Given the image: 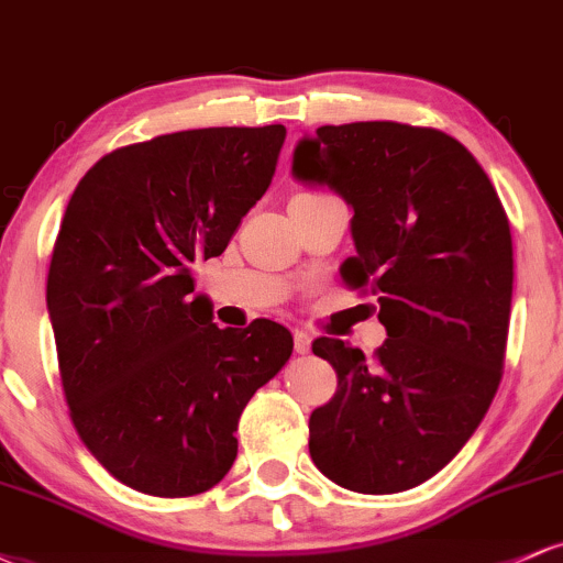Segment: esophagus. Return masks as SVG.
<instances>
[{
    "label": "esophagus",
    "instance_id": "34e87169",
    "mask_svg": "<svg viewBox=\"0 0 563 563\" xmlns=\"http://www.w3.org/2000/svg\"><path fill=\"white\" fill-rule=\"evenodd\" d=\"M294 349L299 354H309V349H312V335L307 331H296L294 333Z\"/></svg>",
    "mask_w": 563,
    "mask_h": 563
}]
</instances>
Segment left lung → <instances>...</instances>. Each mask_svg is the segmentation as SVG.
I'll return each mask as SVG.
<instances>
[{
  "instance_id": "8db88e82",
  "label": "left lung",
  "mask_w": 563,
  "mask_h": 563,
  "mask_svg": "<svg viewBox=\"0 0 563 563\" xmlns=\"http://www.w3.org/2000/svg\"><path fill=\"white\" fill-rule=\"evenodd\" d=\"M294 177L352 209L349 286L373 283L386 341L376 357L322 335L339 376L309 416V455L365 495L418 487L487 416L506 354L514 245L493 183L466 147L397 121L320 126L294 147Z\"/></svg>"
}]
</instances>
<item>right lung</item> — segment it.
Returning <instances> with one entry per match:
<instances>
[{
  "mask_svg": "<svg viewBox=\"0 0 563 563\" xmlns=\"http://www.w3.org/2000/svg\"><path fill=\"white\" fill-rule=\"evenodd\" d=\"M286 126H214L121 147L68 200L47 275L63 391L81 442L119 482L206 493L238 455V421L294 335L217 328L192 264L219 256L273 183Z\"/></svg>",
  "mask_w": 563,
  "mask_h": 563,
  "instance_id": "obj_1",
  "label": "right lung"
}]
</instances>
